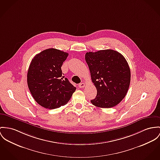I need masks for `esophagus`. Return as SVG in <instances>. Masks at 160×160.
<instances>
[{
  "label": "esophagus",
  "mask_w": 160,
  "mask_h": 160,
  "mask_svg": "<svg viewBox=\"0 0 160 160\" xmlns=\"http://www.w3.org/2000/svg\"><path fill=\"white\" fill-rule=\"evenodd\" d=\"M85 86V83H80L79 85H78V87L79 88H84Z\"/></svg>",
  "instance_id": "34e87169"
}]
</instances>
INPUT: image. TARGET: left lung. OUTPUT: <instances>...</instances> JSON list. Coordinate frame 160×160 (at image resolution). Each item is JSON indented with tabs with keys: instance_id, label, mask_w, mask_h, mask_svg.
<instances>
[{
	"instance_id": "obj_1",
	"label": "left lung",
	"mask_w": 160,
	"mask_h": 160,
	"mask_svg": "<svg viewBox=\"0 0 160 160\" xmlns=\"http://www.w3.org/2000/svg\"><path fill=\"white\" fill-rule=\"evenodd\" d=\"M85 60L97 89L92 104L103 108L117 105L125 97L130 83V69L124 57L114 50H101L87 52Z\"/></svg>"
}]
</instances>
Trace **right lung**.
<instances>
[{"mask_svg": "<svg viewBox=\"0 0 160 160\" xmlns=\"http://www.w3.org/2000/svg\"><path fill=\"white\" fill-rule=\"evenodd\" d=\"M68 56L66 52L51 48L36 55L31 62L27 85L33 98L44 108L52 110L66 105L76 89L62 74L61 67Z\"/></svg>", "mask_w": 160, "mask_h": 160, "instance_id": "right-lung-1", "label": "right lung"}]
</instances>
